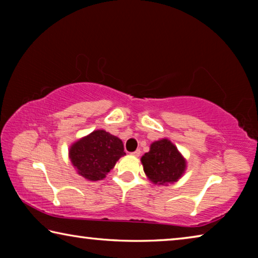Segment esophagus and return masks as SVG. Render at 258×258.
<instances>
[{"label":"esophagus","mask_w":258,"mask_h":258,"mask_svg":"<svg viewBox=\"0 0 258 258\" xmlns=\"http://www.w3.org/2000/svg\"><path fill=\"white\" fill-rule=\"evenodd\" d=\"M132 155L133 156H140V155H141V150H140V149H138V150H135L134 152H132Z\"/></svg>","instance_id":"1"}]
</instances>
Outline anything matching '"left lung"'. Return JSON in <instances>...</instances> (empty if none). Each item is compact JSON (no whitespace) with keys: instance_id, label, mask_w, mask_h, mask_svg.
Masks as SVG:
<instances>
[{"instance_id":"1","label":"left lung","mask_w":258,"mask_h":258,"mask_svg":"<svg viewBox=\"0 0 258 258\" xmlns=\"http://www.w3.org/2000/svg\"><path fill=\"white\" fill-rule=\"evenodd\" d=\"M141 163L147 177L158 185L178 181L186 168L184 157L168 139L152 142L149 152L142 156Z\"/></svg>"}]
</instances>
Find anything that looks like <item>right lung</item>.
<instances>
[{
	"instance_id": "obj_1",
	"label": "right lung",
	"mask_w": 258,
	"mask_h": 258,
	"mask_svg": "<svg viewBox=\"0 0 258 258\" xmlns=\"http://www.w3.org/2000/svg\"><path fill=\"white\" fill-rule=\"evenodd\" d=\"M126 155L121 140L103 130L93 131L73 143L69 158L77 173L89 181L106 177L121 156Z\"/></svg>"
}]
</instances>
